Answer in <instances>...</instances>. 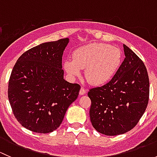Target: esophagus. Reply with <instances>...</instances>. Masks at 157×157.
I'll list each match as a JSON object with an SVG mask.
<instances>
[{
  "instance_id": "1",
  "label": "esophagus",
  "mask_w": 157,
  "mask_h": 157,
  "mask_svg": "<svg viewBox=\"0 0 157 157\" xmlns=\"http://www.w3.org/2000/svg\"><path fill=\"white\" fill-rule=\"evenodd\" d=\"M80 93V96H83V95H84L85 93H86V90H85L83 87H81V89H80V93Z\"/></svg>"
}]
</instances>
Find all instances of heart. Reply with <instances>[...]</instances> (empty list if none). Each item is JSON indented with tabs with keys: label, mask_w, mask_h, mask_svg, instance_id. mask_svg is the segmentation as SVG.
Returning a JSON list of instances; mask_svg holds the SVG:
<instances>
[{
	"label": "heart",
	"mask_w": 157,
	"mask_h": 157,
	"mask_svg": "<svg viewBox=\"0 0 157 157\" xmlns=\"http://www.w3.org/2000/svg\"><path fill=\"white\" fill-rule=\"evenodd\" d=\"M122 61V52L118 47L105 43H93L77 48L73 59L64 63V69L71 77L80 76L85 69V77L95 86H100L112 80Z\"/></svg>",
	"instance_id": "b5f03b06"
}]
</instances>
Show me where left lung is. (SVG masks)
I'll return each instance as SVG.
<instances>
[{
    "mask_svg": "<svg viewBox=\"0 0 157 157\" xmlns=\"http://www.w3.org/2000/svg\"><path fill=\"white\" fill-rule=\"evenodd\" d=\"M123 47L125 58L112 80L88 92L92 125L108 136L124 134L135 127L149 101L150 82L146 67L127 45Z\"/></svg>",
    "mask_w": 157,
    "mask_h": 157,
    "instance_id": "8db88e82",
    "label": "left lung"
}]
</instances>
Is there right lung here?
<instances>
[{"mask_svg":"<svg viewBox=\"0 0 157 157\" xmlns=\"http://www.w3.org/2000/svg\"><path fill=\"white\" fill-rule=\"evenodd\" d=\"M68 38L42 43L17 60L8 83V99L17 121L29 131L46 134L61 125L77 99V83L64 79L62 55Z\"/></svg>","mask_w":157,"mask_h":157,"instance_id":"right-lung-1","label":"right lung"}]
</instances>
